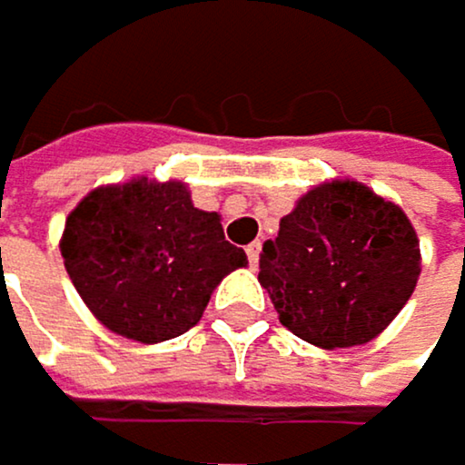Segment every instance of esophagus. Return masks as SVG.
I'll list each match as a JSON object with an SVG mask.
<instances>
[{
	"label": "esophagus",
	"mask_w": 465,
	"mask_h": 465,
	"mask_svg": "<svg viewBox=\"0 0 465 465\" xmlns=\"http://www.w3.org/2000/svg\"><path fill=\"white\" fill-rule=\"evenodd\" d=\"M245 253H248L251 264L256 267V262H259V253H262V242H251V245L245 248Z\"/></svg>",
	"instance_id": "obj_1"
}]
</instances>
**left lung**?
Segmentation results:
<instances>
[{"label":"left lung","instance_id":"1","mask_svg":"<svg viewBox=\"0 0 465 465\" xmlns=\"http://www.w3.org/2000/svg\"><path fill=\"white\" fill-rule=\"evenodd\" d=\"M419 273L416 228L357 181L310 189L259 256V284L279 321L321 349L373 341L413 295Z\"/></svg>","mask_w":465,"mask_h":465}]
</instances>
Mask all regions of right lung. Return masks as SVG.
Returning <instances> with one entry per match:
<instances>
[{
	"instance_id": "right-lung-1",
	"label": "right lung",
	"mask_w": 465,
	"mask_h": 465,
	"mask_svg": "<svg viewBox=\"0 0 465 465\" xmlns=\"http://www.w3.org/2000/svg\"><path fill=\"white\" fill-rule=\"evenodd\" d=\"M61 253L94 318L139 343L189 331L214 287L248 264L220 214L192 206L186 183L147 178L88 192L66 217Z\"/></svg>"
}]
</instances>
